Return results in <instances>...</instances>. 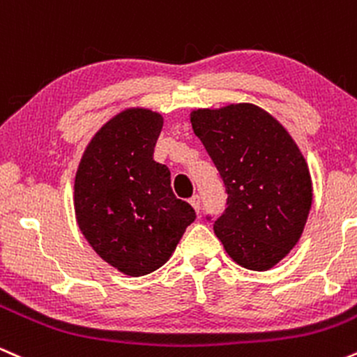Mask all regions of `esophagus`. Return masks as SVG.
Instances as JSON below:
<instances>
[{"mask_svg": "<svg viewBox=\"0 0 357 357\" xmlns=\"http://www.w3.org/2000/svg\"><path fill=\"white\" fill-rule=\"evenodd\" d=\"M190 204H191L192 208H195L196 213H199V208H202V202H199V196L198 195L192 196V198L190 199Z\"/></svg>", "mask_w": 357, "mask_h": 357, "instance_id": "34e87169", "label": "esophagus"}]
</instances>
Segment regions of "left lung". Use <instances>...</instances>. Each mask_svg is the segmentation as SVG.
Returning a JSON list of instances; mask_svg holds the SVG:
<instances>
[{
	"instance_id": "left-lung-1",
	"label": "left lung",
	"mask_w": 357,
	"mask_h": 357,
	"mask_svg": "<svg viewBox=\"0 0 357 357\" xmlns=\"http://www.w3.org/2000/svg\"><path fill=\"white\" fill-rule=\"evenodd\" d=\"M191 124L228 195L213 223L216 236L241 267L272 268L296 247L312 204L304 155L280 122L253 104L192 110Z\"/></svg>"
}]
</instances>
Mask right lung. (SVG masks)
I'll list each match as a JSON object with an SVG mask.
<instances>
[{
	"label": "right lung",
	"instance_id": "right-lung-1",
	"mask_svg": "<svg viewBox=\"0 0 357 357\" xmlns=\"http://www.w3.org/2000/svg\"><path fill=\"white\" fill-rule=\"evenodd\" d=\"M161 129L162 117L149 109L117 114L92 137L75 176L80 231L102 260L130 277L162 267L196 218L171 190L167 166L153 158Z\"/></svg>",
	"mask_w": 357,
	"mask_h": 357
}]
</instances>
